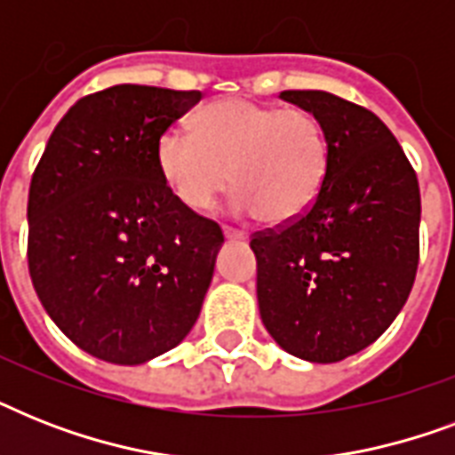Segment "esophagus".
I'll return each instance as SVG.
<instances>
[{
  "label": "esophagus",
  "mask_w": 455,
  "mask_h": 455,
  "mask_svg": "<svg viewBox=\"0 0 455 455\" xmlns=\"http://www.w3.org/2000/svg\"><path fill=\"white\" fill-rule=\"evenodd\" d=\"M224 238H227V241H245L248 234H245V231H238V228L224 227Z\"/></svg>",
  "instance_id": "34e87169"
}]
</instances>
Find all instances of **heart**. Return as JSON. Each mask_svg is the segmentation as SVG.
Returning <instances> with one entry per match:
<instances>
[{"mask_svg": "<svg viewBox=\"0 0 455 455\" xmlns=\"http://www.w3.org/2000/svg\"><path fill=\"white\" fill-rule=\"evenodd\" d=\"M328 160L314 113L241 96L207 103L193 117V134L170 127L156 144L160 179L179 205L205 212L234 186L235 212L269 224H291L314 205Z\"/></svg>", "mask_w": 455, "mask_h": 455, "instance_id": "obj_1", "label": "heart"}]
</instances>
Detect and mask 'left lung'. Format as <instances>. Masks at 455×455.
Here are the masks:
<instances>
[{
    "label": "left lung",
    "instance_id": "obj_1",
    "mask_svg": "<svg viewBox=\"0 0 455 455\" xmlns=\"http://www.w3.org/2000/svg\"><path fill=\"white\" fill-rule=\"evenodd\" d=\"M328 139V174L291 224L257 231V299L271 338L314 363L380 338L409 299L420 257V188L395 134L363 106L328 92H281Z\"/></svg>",
    "mask_w": 455,
    "mask_h": 455
}]
</instances>
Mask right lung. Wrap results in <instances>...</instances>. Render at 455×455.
Segmentation results:
<instances>
[{
    "mask_svg": "<svg viewBox=\"0 0 455 455\" xmlns=\"http://www.w3.org/2000/svg\"><path fill=\"white\" fill-rule=\"evenodd\" d=\"M200 92L116 84L56 124L28 196V267L52 321L96 359L137 366L196 323L224 234L172 198L157 137Z\"/></svg>",
    "mask_w": 455,
    "mask_h": 455,
    "instance_id": "obj_1",
    "label": "right lung"
}]
</instances>
